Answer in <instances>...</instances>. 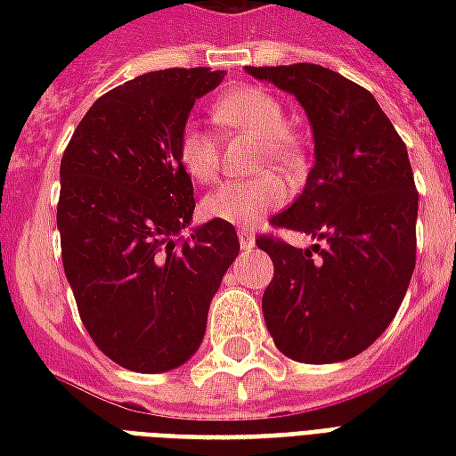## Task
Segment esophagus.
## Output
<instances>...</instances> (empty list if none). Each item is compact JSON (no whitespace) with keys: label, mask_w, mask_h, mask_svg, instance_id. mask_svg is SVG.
<instances>
[{"label":"esophagus","mask_w":456,"mask_h":456,"mask_svg":"<svg viewBox=\"0 0 456 456\" xmlns=\"http://www.w3.org/2000/svg\"><path fill=\"white\" fill-rule=\"evenodd\" d=\"M237 237H239V244H241V248H254V244H256L254 232H248V229H239Z\"/></svg>","instance_id":"esophagus-1"}]
</instances>
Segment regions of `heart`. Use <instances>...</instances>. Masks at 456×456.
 Here are the masks:
<instances>
[{
  "mask_svg": "<svg viewBox=\"0 0 456 456\" xmlns=\"http://www.w3.org/2000/svg\"><path fill=\"white\" fill-rule=\"evenodd\" d=\"M212 117L227 129L244 131L261 141L258 168L268 160L281 170L300 168L303 149L288 126V114L276 94L256 85L229 90L212 104ZM180 168L200 185H212L219 175V143L209 131L195 124L183 126L175 143ZM288 185L278 175H261L247 183H227L202 200V215L229 224H256L281 205H286Z\"/></svg>",
  "mask_w": 456,
  "mask_h": 456,
  "instance_id": "b5f03b06",
  "label": "heart"
}]
</instances>
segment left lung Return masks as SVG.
<instances>
[{
	"mask_svg": "<svg viewBox=\"0 0 456 456\" xmlns=\"http://www.w3.org/2000/svg\"><path fill=\"white\" fill-rule=\"evenodd\" d=\"M247 70L296 94L315 134V166L300 198L271 227L325 247L296 248L273 234L264 317L288 359L332 363L371 346L398 313L415 268L418 190L408 149L373 94L313 63Z\"/></svg>",
	"mask_w": 456,
	"mask_h": 456,
	"instance_id": "obj_1",
	"label": "left lung"
}]
</instances>
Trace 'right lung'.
Returning a JSON list of instances; mask_svg holds the SVG:
<instances>
[{"mask_svg":"<svg viewBox=\"0 0 456 456\" xmlns=\"http://www.w3.org/2000/svg\"><path fill=\"white\" fill-rule=\"evenodd\" d=\"M224 70L168 68L102 94L61 160L58 229L68 283L87 335L129 371L185 363L239 254L237 229L192 219V180L175 156L198 97Z\"/></svg>","mask_w":456,"mask_h":456,"instance_id":"add662e5","label":"right lung"}]
</instances>
